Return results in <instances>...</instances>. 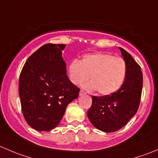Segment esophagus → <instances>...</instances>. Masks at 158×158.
Instances as JSON below:
<instances>
[{"instance_id":"1","label":"esophagus","mask_w":158,"mask_h":158,"mask_svg":"<svg viewBox=\"0 0 158 158\" xmlns=\"http://www.w3.org/2000/svg\"><path fill=\"white\" fill-rule=\"evenodd\" d=\"M84 94H85V92H84V90H81V91H80V93H79V95L80 96H83V95H84Z\"/></svg>"}]
</instances>
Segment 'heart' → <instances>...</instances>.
Segmentation results:
<instances>
[{
  "mask_svg": "<svg viewBox=\"0 0 158 158\" xmlns=\"http://www.w3.org/2000/svg\"><path fill=\"white\" fill-rule=\"evenodd\" d=\"M126 73L127 65L123 58L103 52L84 55L81 61L74 59L68 67V78L72 84H83L90 76L91 82L84 87L104 96L119 90Z\"/></svg>",
  "mask_w": 158,
  "mask_h": 158,
  "instance_id": "b5f03b06",
  "label": "heart"
}]
</instances>
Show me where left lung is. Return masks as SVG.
<instances>
[{"instance_id": "8db88e82", "label": "left lung", "mask_w": 158, "mask_h": 158, "mask_svg": "<svg viewBox=\"0 0 158 158\" xmlns=\"http://www.w3.org/2000/svg\"><path fill=\"white\" fill-rule=\"evenodd\" d=\"M127 65L123 86L111 95L92 97L87 117L93 126L105 132H113L126 126L137 113L142 91L141 67L129 53L119 48Z\"/></svg>"}]
</instances>
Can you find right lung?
<instances>
[{
	"instance_id": "add662e5",
	"label": "right lung",
	"mask_w": 158,
	"mask_h": 158,
	"mask_svg": "<svg viewBox=\"0 0 158 158\" xmlns=\"http://www.w3.org/2000/svg\"><path fill=\"white\" fill-rule=\"evenodd\" d=\"M64 44H45L31 55L19 78L23 115L28 125L40 131L57 127L68 103L80 88L70 81L62 58Z\"/></svg>"
}]
</instances>
